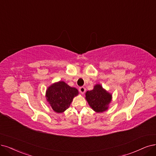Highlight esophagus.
I'll use <instances>...</instances> for the list:
<instances>
[{"label":"esophagus","mask_w":156,"mask_h":156,"mask_svg":"<svg viewBox=\"0 0 156 156\" xmlns=\"http://www.w3.org/2000/svg\"><path fill=\"white\" fill-rule=\"evenodd\" d=\"M85 90H86V89H85V88L84 87H80V89H79L80 93H81V94H82L85 93Z\"/></svg>","instance_id":"34e87169"}]
</instances>
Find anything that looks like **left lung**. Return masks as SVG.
<instances>
[{
  "label": "left lung",
  "instance_id": "obj_1",
  "mask_svg": "<svg viewBox=\"0 0 156 156\" xmlns=\"http://www.w3.org/2000/svg\"><path fill=\"white\" fill-rule=\"evenodd\" d=\"M112 95L102 87L101 84H96L93 90L85 93V99L93 110L98 113L108 110L112 101Z\"/></svg>",
  "mask_w": 156,
  "mask_h": 156
}]
</instances>
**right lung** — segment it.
<instances>
[{
	"instance_id": "right-lung-1",
	"label": "right lung",
	"mask_w": 156,
	"mask_h": 156,
	"mask_svg": "<svg viewBox=\"0 0 156 156\" xmlns=\"http://www.w3.org/2000/svg\"><path fill=\"white\" fill-rule=\"evenodd\" d=\"M79 94L78 89L66 82L59 81L52 83L46 89L45 98L49 106L56 113H62L70 106L73 100Z\"/></svg>"
}]
</instances>
